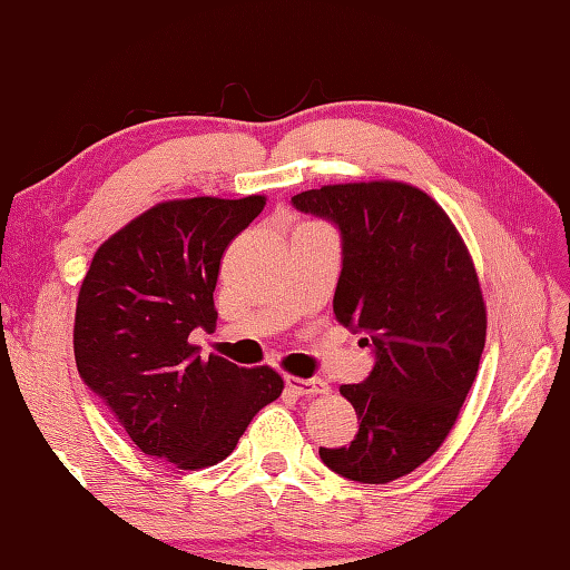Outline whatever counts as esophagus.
Here are the masks:
<instances>
[{
    "instance_id": "esophagus-1",
    "label": "esophagus",
    "mask_w": 570,
    "mask_h": 570,
    "mask_svg": "<svg viewBox=\"0 0 570 570\" xmlns=\"http://www.w3.org/2000/svg\"><path fill=\"white\" fill-rule=\"evenodd\" d=\"M286 387L296 392L298 397H314V394H326L330 392V384L320 377L302 380V377H286Z\"/></svg>"
}]
</instances>
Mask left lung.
Here are the masks:
<instances>
[{
    "instance_id": "obj_1",
    "label": "left lung",
    "mask_w": 570,
    "mask_h": 570,
    "mask_svg": "<svg viewBox=\"0 0 570 570\" xmlns=\"http://www.w3.org/2000/svg\"><path fill=\"white\" fill-rule=\"evenodd\" d=\"M292 204L340 230L334 316L374 356L340 390L360 432L320 455L336 475L382 485L442 445L475 382L488 324L475 266L445 210L407 183L324 186Z\"/></svg>"
}]
</instances>
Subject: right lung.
<instances>
[{
    "mask_svg": "<svg viewBox=\"0 0 570 570\" xmlns=\"http://www.w3.org/2000/svg\"><path fill=\"white\" fill-rule=\"evenodd\" d=\"M264 204L204 196L146 210L98 248L77 298L82 382L146 455L183 470L228 458L284 390L268 366L244 370L190 344L216 324L220 256Z\"/></svg>",
    "mask_w": 570,
    "mask_h": 570,
    "instance_id": "add662e5",
    "label": "right lung"
}]
</instances>
